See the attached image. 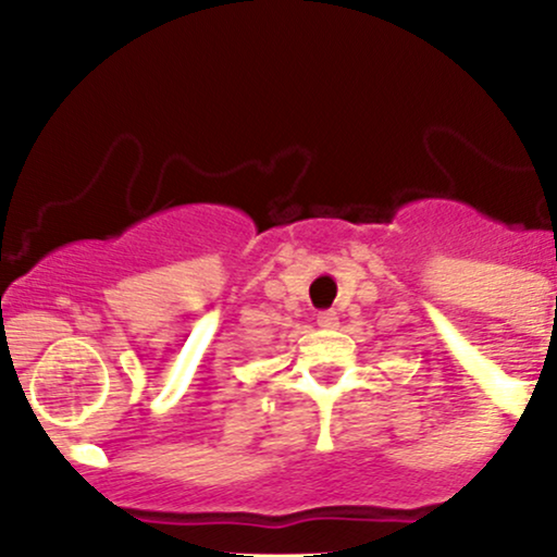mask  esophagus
I'll use <instances>...</instances> for the list:
<instances>
[{"instance_id": "34e87169", "label": "esophagus", "mask_w": 557, "mask_h": 557, "mask_svg": "<svg viewBox=\"0 0 557 557\" xmlns=\"http://www.w3.org/2000/svg\"><path fill=\"white\" fill-rule=\"evenodd\" d=\"M317 324H319V327H324V330H335L337 327V314H335V311H319Z\"/></svg>"}]
</instances>
